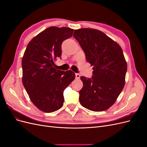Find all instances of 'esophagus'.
<instances>
[{"mask_svg":"<svg viewBox=\"0 0 147 147\" xmlns=\"http://www.w3.org/2000/svg\"><path fill=\"white\" fill-rule=\"evenodd\" d=\"M75 77H76V78L79 79L80 77V75L79 74H75Z\"/></svg>","mask_w":147,"mask_h":147,"instance_id":"1","label":"esophagus"}]
</instances>
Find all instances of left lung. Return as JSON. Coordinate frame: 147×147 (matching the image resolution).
<instances>
[{
	"mask_svg": "<svg viewBox=\"0 0 147 147\" xmlns=\"http://www.w3.org/2000/svg\"><path fill=\"white\" fill-rule=\"evenodd\" d=\"M74 37L93 66L91 78L80 77L81 105L94 112L107 110L116 101L125 83L127 64L121 48L102 32L94 29L75 30Z\"/></svg>",
	"mask_w": 147,
	"mask_h": 147,
	"instance_id": "8db88e82",
	"label": "left lung"
}]
</instances>
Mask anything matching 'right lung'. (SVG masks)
Wrapping results in <instances>:
<instances>
[{"mask_svg":"<svg viewBox=\"0 0 147 147\" xmlns=\"http://www.w3.org/2000/svg\"><path fill=\"white\" fill-rule=\"evenodd\" d=\"M74 29L53 26L42 31L28 43L22 59L23 84L30 99L43 112L59 110L64 101L65 89L75 78L72 70L55 68L61 57V45L72 36Z\"/></svg>","mask_w":147,"mask_h":147,"instance_id":"obj_1","label":"right lung"}]
</instances>
